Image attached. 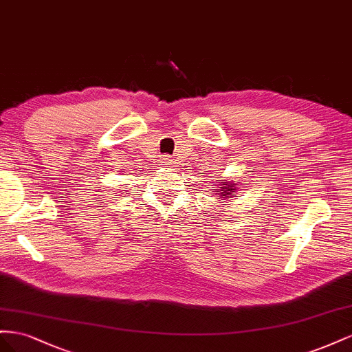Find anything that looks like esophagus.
<instances>
[{"mask_svg":"<svg viewBox=\"0 0 352 352\" xmlns=\"http://www.w3.org/2000/svg\"><path fill=\"white\" fill-rule=\"evenodd\" d=\"M160 164H162V165L166 166V168H173V166L177 165L175 160H174L173 157H169V156H164L162 159H160Z\"/></svg>","mask_w":352,"mask_h":352,"instance_id":"esophagus-1","label":"esophagus"}]
</instances>
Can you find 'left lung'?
<instances>
[{"label": "left lung", "instance_id": "1", "mask_svg": "<svg viewBox=\"0 0 352 352\" xmlns=\"http://www.w3.org/2000/svg\"><path fill=\"white\" fill-rule=\"evenodd\" d=\"M214 186L215 187L212 188V193L219 200V204H223V202H226V200L232 199V197H237V193H240L243 190L239 187L242 184H237L233 178L217 179V183Z\"/></svg>", "mask_w": 352, "mask_h": 352}]
</instances>
